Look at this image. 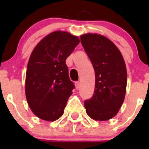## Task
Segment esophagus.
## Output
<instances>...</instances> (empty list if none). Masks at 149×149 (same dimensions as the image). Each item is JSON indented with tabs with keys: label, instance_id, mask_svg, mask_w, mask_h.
I'll use <instances>...</instances> for the list:
<instances>
[{
	"label": "esophagus",
	"instance_id": "esophagus-1",
	"mask_svg": "<svg viewBox=\"0 0 149 149\" xmlns=\"http://www.w3.org/2000/svg\"><path fill=\"white\" fill-rule=\"evenodd\" d=\"M75 85H76V88L78 89V88H79V87H80V82L76 81V83H75Z\"/></svg>",
	"mask_w": 149,
	"mask_h": 149
}]
</instances>
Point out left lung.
<instances>
[{
    "instance_id": "left-lung-1",
    "label": "left lung",
    "mask_w": 149,
    "mask_h": 149,
    "mask_svg": "<svg viewBox=\"0 0 149 149\" xmlns=\"http://www.w3.org/2000/svg\"><path fill=\"white\" fill-rule=\"evenodd\" d=\"M80 39L95 72L94 94L84 102L86 111L95 120H107L117 115L125 96L124 59L115 45L102 35L86 34Z\"/></svg>"
}]
</instances>
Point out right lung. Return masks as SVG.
I'll return each instance as SVG.
<instances>
[{
    "label": "right lung",
    "mask_w": 149,
    "mask_h": 149,
    "mask_svg": "<svg viewBox=\"0 0 149 149\" xmlns=\"http://www.w3.org/2000/svg\"><path fill=\"white\" fill-rule=\"evenodd\" d=\"M78 37L57 31L43 38L33 49L27 65L25 92L33 113L55 121L64 112L75 88L65 60L79 44Z\"/></svg>",
    "instance_id": "1"
}]
</instances>
